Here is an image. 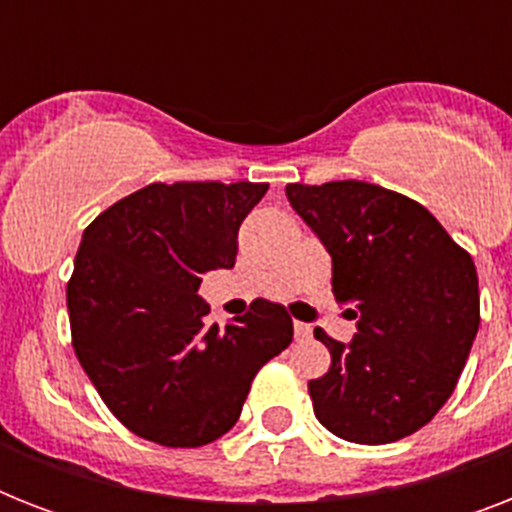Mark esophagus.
<instances>
[{"instance_id": "obj_1", "label": "esophagus", "mask_w": 512, "mask_h": 512, "mask_svg": "<svg viewBox=\"0 0 512 512\" xmlns=\"http://www.w3.org/2000/svg\"><path fill=\"white\" fill-rule=\"evenodd\" d=\"M295 335H297V340H311L313 327L311 324H303V321H295Z\"/></svg>"}]
</instances>
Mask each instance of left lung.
Listing matches in <instances>:
<instances>
[{"mask_svg": "<svg viewBox=\"0 0 512 512\" xmlns=\"http://www.w3.org/2000/svg\"><path fill=\"white\" fill-rule=\"evenodd\" d=\"M287 199L332 255V292L358 319L348 345L313 332L332 356L308 382L313 412L353 444L412 436L452 396L476 340L473 257L422 204L382 185L289 183Z\"/></svg>", "mask_w": 512, "mask_h": 512, "instance_id": "obj_1", "label": "left lung"}]
</instances>
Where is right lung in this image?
<instances>
[{"instance_id": "add662e5", "label": "right lung", "mask_w": 512, "mask_h": 512, "mask_svg": "<svg viewBox=\"0 0 512 512\" xmlns=\"http://www.w3.org/2000/svg\"><path fill=\"white\" fill-rule=\"evenodd\" d=\"M268 183H151L84 228L66 303L76 358L135 436L193 449L236 425L255 374L292 342L284 305L209 327L201 273L233 268Z\"/></svg>"}]
</instances>
